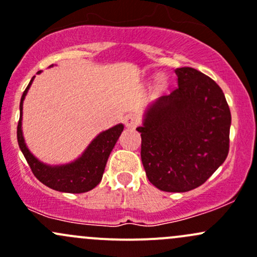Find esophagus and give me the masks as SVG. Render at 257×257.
Instances as JSON below:
<instances>
[{
  "mask_svg": "<svg viewBox=\"0 0 257 257\" xmlns=\"http://www.w3.org/2000/svg\"><path fill=\"white\" fill-rule=\"evenodd\" d=\"M124 124H125L128 128H136L139 124V119L137 118L136 115H133V114H129V115H126L125 118H124Z\"/></svg>",
  "mask_w": 257,
  "mask_h": 257,
  "instance_id": "obj_1",
  "label": "esophagus"
}]
</instances>
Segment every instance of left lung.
<instances>
[{
  "label": "left lung",
  "instance_id": "obj_1",
  "mask_svg": "<svg viewBox=\"0 0 257 257\" xmlns=\"http://www.w3.org/2000/svg\"><path fill=\"white\" fill-rule=\"evenodd\" d=\"M175 73L178 87L148 110L137 131L150 183L168 193H184L205 183L225 162L231 114L215 80L190 67Z\"/></svg>",
  "mask_w": 257,
  "mask_h": 257
}]
</instances>
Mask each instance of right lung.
Returning <instances> with one entry per match:
<instances>
[{
    "instance_id": "add662e5",
    "label": "right lung",
    "mask_w": 257,
    "mask_h": 257,
    "mask_svg": "<svg viewBox=\"0 0 257 257\" xmlns=\"http://www.w3.org/2000/svg\"><path fill=\"white\" fill-rule=\"evenodd\" d=\"M33 78L31 79L30 84L27 85L26 90L23 92L22 98H21L20 120H18L17 125L18 145H20V149L22 150L23 155H25L28 165H30L33 175L46 186L57 191L78 194L92 190L102 180L108 157H109L110 152L118 141L119 136L123 132V124H118V125L100 133L89 144V147L83 153L82 157L74 163L63 165V167H48V165L42 164L27 149L25 141H23L22 129H21L22 103Z\"/></svg>"
}]
</instances>
